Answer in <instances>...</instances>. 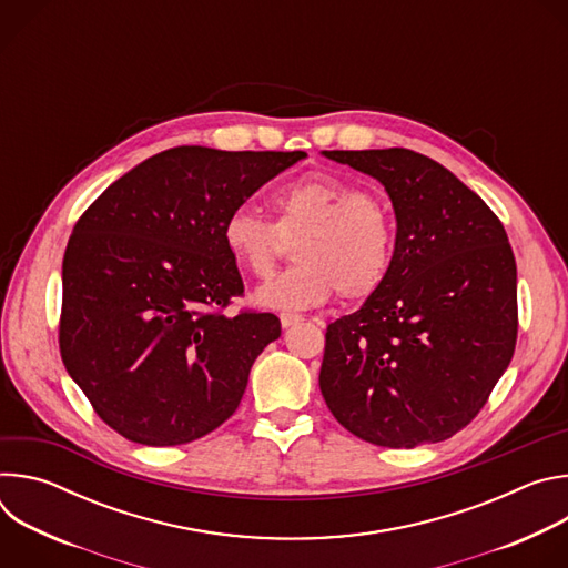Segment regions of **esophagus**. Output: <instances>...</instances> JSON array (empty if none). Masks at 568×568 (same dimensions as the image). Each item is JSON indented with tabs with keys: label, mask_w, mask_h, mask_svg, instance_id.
Returning <instances> with one entry per match:
<instances>
[{
	"label": "esophagus",
	"mask_w": 568,
	"mask_h": 568,
	"mask_svg": "<svg viewBox=\"0 0 568 568\" xmlns=\"http://www.w3.org/2000/svg\"><path fill=\"white\" fill-rule=\"evenodd\" d=\"M298 321H303V316L290 314V312H283V314H281V326H283V328H292L294 323H298Z\"/></svg>",
	"instance_id": "1"
}]
</instances>
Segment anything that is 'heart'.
<instances>
[{
    "label": "heart",
    "mask_w": 568,
    "mask_h": 568,
    "mask_svg": "<svg viewBox=\"0 0 568 568\" xmlns=\"http://www.w3.org/2000/svg\"><path fill=\"white\" fill-rule=\"evenodd\" d=\"M274 224L250 206L233 209L222 224L224 247L235 265L270 278L296 240L294 261L283 276L256 292L270 310H307L342 298L375 294L390 274L395 229L384 202L359 184L333 173H307L272 195Z\"/></svg>",
    "instance_id": "1"
}]
</instances>
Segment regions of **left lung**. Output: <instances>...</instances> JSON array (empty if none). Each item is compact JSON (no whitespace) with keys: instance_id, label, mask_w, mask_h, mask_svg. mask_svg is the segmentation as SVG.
<instances>
[{"instance_id":"obj_1","label":"left lung","mask_w":568,"mask_h":568,"mask_svg":"<svg viewBox=\"0 0 568 568\" xmlns=\"http://www.w3.org/2000/svg\"><path fill=\"white\" fill-rule=\"evenodd\" d=\"M390 197L393 267L326 333L318 373L357 438L414 449L467 427L517 344V265L501 220L438 161L407 150H323Z\"/></svg>"}]
</instances>
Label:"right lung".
Instances as JSON below:
<instances>
[{"label": "right lung", "instance_id": "obj_1", "mask_svg": "<svg viewBox=\"0 0 568 568\" xmlns=\"http://www.w3.org/2000/svg\"><path fill=\"white\" fill-rule=\"evenodd\" d=\"M305 156L171 148L108 186L75 222L62 261L60 355L123 438L184 445L237 409L281 321L222 312L245 292L222 224Z\"/></svg>", "mask_w": 568, "mask_h": 568}]
</instances>
